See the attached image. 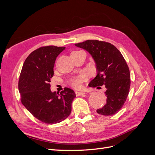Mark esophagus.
<instances>
[{"instance_id":"1","label":"esophagus","mask_w":155,"mask_h":155,"mask_svg":"<svg viewBox=\"0 0 155 155\" xmlns=\"http://www.w3.org/2000/svg\"><path fill=\"white\" fill-rule=\"evenodd\" d=\"M75 93H76V96H81V95L85 94V93H84V92H78V91H75Z\"/></svg>"}]
</instances>
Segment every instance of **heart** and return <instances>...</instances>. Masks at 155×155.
Masks as SVG:
<instances>
[{
  "mask_svg": "<svg viewBox=\"0 0 155 155\" xmlns=\"http://www.w3.org/2000/svg\"><path fill=\"white\" fill-rule=\"evenodd\" d=\"M79 51H72V54L77 53V52H79ZM87 77H88V75L86 72H82L79 74V76L74 77L72 79H70V84L74 88H79L81 86L82 82L84 80H85V79L87 78Z\"/></svg>",
  "mask_w": 155,
  "mask_h": 155,
  "instance_id": "heart-1",
  "label": "heart"
}]
</instances>
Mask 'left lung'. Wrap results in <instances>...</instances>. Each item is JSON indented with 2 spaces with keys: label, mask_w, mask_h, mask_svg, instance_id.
<instances>
[{
  "label": "left lung",
  "mask_w": 155,
  "mask_h": 155,
  "mask_svg": "<svg viewBox=\"0 0 155 155\" xmlns=\"http://www.w3.org/2000/svg\"><path fill=\"white\" fill-rule=\"evenodd\" d=\"M75 45L87 50L96 63L97 75L89 87L104 85L107 88V104L97 112L114 115L124 105L130 85L129 68L122 54L113 45L105 41L87 40Z\"/></svg>",
  "instance_id": "8db88e82"
}]
</instances>
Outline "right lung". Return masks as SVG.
<instances>
[{
  "mask_svg": "<svg viewBox=\"0 0 155 155\" xmlns=\"http://www.w3.org/2000/svg\"><path fill=\"white\" fill-rule=\"evenodd\" d=\"M65 47L43 46L28 56L18 80L22 105L37 119L47 124L59 123L71 113L76 94L65 87L59 94L50 90L55 59Z\"/></svg>",
  "mask_w": 155,
  "mask_h": 155,
  "instance_id": "add662e5",
  "label": "right lung"
}]
</instances>
